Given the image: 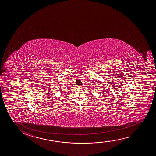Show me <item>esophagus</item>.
<instances>
[{"mask_svg": "<svg viewBox=\"0 0 156 156\" xmlns=\"http://www.w3.org/2000/svg\"><path fill=\"white\" fill-rule=\"evenodd\" d=\"M78 88L80 89H83V87L82 86H78Z\"/></svg>", "mask_w": 156, "mask_h": 156, "instance_id": "34e87169", "label": "esophagus"}]
</instances>
